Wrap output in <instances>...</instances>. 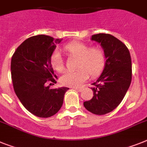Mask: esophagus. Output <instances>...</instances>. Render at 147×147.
I'll return each instance as SVG.
<instances>
[{
	"mask_svg": "<svg viewBox=\"0 0 147 147\" xmlns=\"http://www.w3.org/2000/svg\"><path fill=\"white\" fill-rule=\"evenodd\" d=\"M74 90H76L78 91V92H81V89L79 88V87H73Z\"/></svg>",
	"mask_w": 147,
	"mask_h": 147,
	"instance_id": "34e87169",
	"label": "esophagus"
}]
</instances>
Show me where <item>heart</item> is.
I'll use <instances>...</instances> for the list:
<instances>
[{"mask_svg":"<svg viewBox=\"0 0 147 147\" xmlns=\"http://www.w3.org/2000/svg\"><path fill=\"white\" fill-rule=\"evenodd\" d=\"M64 51L69 56L78 57L76 71H67L60 78V83L68 87H78L90 76H96L102 71L105 65V55L99 47H91L87 43L71 42L66 44ZM53 68L57 71L64 69V60L60 51L56 50L51 57Z\"/></svg>","mask_w":147,"mask_h":147,"instance_id":"1","label":"heart"}]
</instances>
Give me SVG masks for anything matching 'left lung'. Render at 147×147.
<instances>
[{
    "label": "left lung",
    "mask_w": 147,
    "mask_h": 147,
    "mask_svg": "<svg viewBox=\"0 0 147 147\" xmlns=\"http://www.w3.org/2000/svg\"><path fill=\"white\" fill-rule=\"evenodd\" d=\"M91 40L100 44L106 61L101 76L92 84L93 97L84 102V106L94 114L104 115L120 104L129 90L131 81V60L125 44L111 34H95Z\"/></svg>",
    "instance_id": "1"
}]
</instances>
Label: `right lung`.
<instances>
[{"instance_id": "obj_1", "label": "right lung", "mask_w": 147, "mask_h": 147, "mask_svg": "<svg viewBox=\"0 0 147 147\" xmlns=\"http://www.w3.org/2000/svg\"><path fill=\"white\" fill-rule=\"evenodd\" d=\"M55 39L46 35H37L24 40L17 48L11 60V76L13 88L24 108L34 115L50 117L59 111L63 103L68 87L50 89L49 81L56 83L51 57Z\"/></svg>"}]
</instances>
